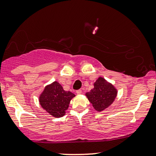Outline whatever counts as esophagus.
Segmentation results:
<instances>
[{
    "label": "esophagus",
    "instance_id": "34e87169",
    "mask_svg": "<svg viewBox=\"0 0 156 156\" xmlns=\"http://www.w3.org/2000/svg\"><path fill=\"white\" fill-rule=\"evenodd\" d=\"M76 94L80 95V94H82V90H81V89H79V90L76 91Z\"/></svg>",
    "mask_w": 156,
    "mask_h": 156
}]
</instances>
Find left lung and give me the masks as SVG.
I'll list each match as a JSON object with an SVG mask.
<instances>
[{"label":"left lung","instance_id":"1","mask_svg":"<svg viewBox=\"0 0 156 156\" xmlns=\"http://www.w3.org/2000/svg\"><path fill=\"white\" fill-rule=\"evenodd\" d=\"M118 91L112 83L99 76L94 83V88L85 94L89 102L97 112L107 108L115 101Z\"/></svg>","mask_w":156,"mask_h":156}]
</instances>
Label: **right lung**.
Returning <instances> with one entry per match:
<instances>
[{"label":"right lung","instance_id":"add662e5","mask_svg":"<svg viewBox=\"0 0 156 156\" xmlns=\"http://www.w3.org/2000/svg\"><path fill=\"white\" fill-rule=\"evenodd\" d=\"M75 97L71 91H67L58 82L55 81L47 85L39 96L40 106L49 114L60 118L66 114L70 101Z\"/></svg>","mask_w":156,"mask_h":156}]
</instances>
